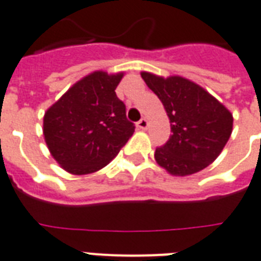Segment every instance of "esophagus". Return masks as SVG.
Wrapping results in <instances>:
<instances>
[{"instance_id": "obj_1", "label": "esophagus", "mask_w": 261, "mask_h": 261, "mask_svg": "<svg viewBox=\"0 0 261 261\" xmlns=\"http://www.w3.org/2000/svg\"><path fill=\"white\" fill-rule=\"evenodd\" d=\"M137 127H138L140 130H146V127H148V120H146V119H141V120L137 123Z\"/></svg>"}]
</instances>
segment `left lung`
Segmentation results:
<instances>
[{
  "mask_svg": "<svg viewBox=\"0 0 261 261\" xmlns=\"http://www.w3.org/2000/svg\"><path fill=\"white\" fill-rule=\"evenodd\" d=\"M170 119L171 136L156 148L155 159L173 175L198 173L217 159L232 133V115L198 84L178 76L167 79L142 71Z\"/></svg>",
  "mask_w": 261,
  "mask_h": 261,
  "instance_id": "8db88e82",
  "label": "left lung"
}]
</instances>
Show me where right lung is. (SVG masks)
<instances>
[{
    "instance_id": "right-lung-1",
    "label": "right lung",
    "mask_w": 261,
    "mask_h": 261,
    "mask_svg": "<svg viewBox=\"0 0 261 261\" xmlns=\"http://www.w3.org/2000/svg\"><path fill=\"white\" fill-rule=\"evenodd\" d=\"M123 73L94 71L70 87L44 116L51 155L71 174H90L115 159L136 130L116 95Z\"/></svg>"
}]
</instances>
